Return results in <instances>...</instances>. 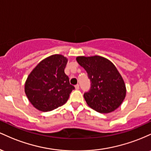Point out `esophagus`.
I'll use <instances>...</instances> for the list:
<instances>
[{"instance_id":"1","label":"esophagus","mask_w":151,"mask_h":151,"mask_svg":"<svg viewBox=\"0 0 151 151\" xmlns=\"http://www.w3.org/2000/svg\"><path fill=\"white\" fill-rule=\"evenodd\" d=\"M75 89H77V90H78L79 89V84H77V85H75Z\"/></svg>"}]
</instances>
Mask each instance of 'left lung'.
<instances>
[{
	"mask_svg": "<svg viewBox=\"0 0 151 151\" xmlns=\"http://www.w3.org/2000/svg\"><path fill=\"white\" fill-rule=\"evenodd\" d=\"M76 60L91 81V89L84 94L87 105L101 114L111 113L119 108L126 97V88L116 66L98 55L79 56Z\"/></svg>",
	"mask_w": 151,
	"mask_h": 151,
	"instance_id": "obj_1",
	"label": "left lung"
}]
</instances>
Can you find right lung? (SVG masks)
<instances>
[{"instance_id": "obj_1", "label": "right lung", "mask_w": 151, "mask_h": 151, "mask_svg": "<svg viewBox=\"0 0 151 151\" xmlns=\"http://www.w3.org/2000/svg\"><path fill=\"white\" fill-rule=\"evenodd\" d=\"M68 59L53 55L44 59L32 70L26 79L25 92L35 109L50 111L64 105L74 86L65 73Z\"/></svg>"}]
</instances>
